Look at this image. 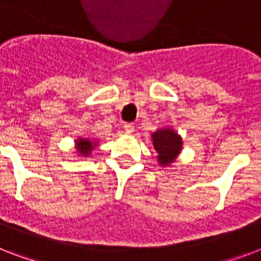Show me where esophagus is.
Wrapping results in <instances>:
<instances>
[{
  "label": "esophagus",
  "mask_w": 261,
  "mask_h": 261,
  "mask_svg": "<svg viewBox=\"0 0 261 261\" xmlns=\"http://www.w3.org/2000/svg\"><path fill=\"white\" fill-rule=\"evenodd\" d=\"M134 130H135L134 123L127 122L126 124H124V131H126L127 134H131V133H134Z\"/></svg>",
  "instance_id": "obj_1"
}]
</instances>
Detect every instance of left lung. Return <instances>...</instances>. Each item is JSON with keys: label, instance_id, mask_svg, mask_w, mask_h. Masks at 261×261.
Listing matches in <instances>:
<instances>
[{"label": "left lung", "instance_id": "8db88e82", "mask_svg": "<svg viewBox=\"0 0 261 261\" xmlns=\"http://www.w3.org/2000/svg\"><path fill=\"white\" fill-rule=\"evenodd\" d=\"M153 138V146L159 153L160 163L163 165H168L174 160L181 149V139L174 131L164 128V130L155 131L151 135Z\"/></svg>", "mask_w": 261, "mask_h": 261}]
</instances>
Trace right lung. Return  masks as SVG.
Here are the masks:
<instances>
[{
    "mask_svg": "<svg viewBox=\"0 0 261 261\" xmlns=\"http://www.w3.org/2000/svg\"><path fill=\"white\" fill-rule=\"evenodd\" d=\"M77 145H79V150L83 153L84 155L89 154V151L92 150V143H90V141H88V139H81L80 138L79 141H77Z\"/></svg>",
    "mask_w": 261,
    "mask_h": 261,
    "instance_id": "right-lung-1",
    "label": "right lung"
}]
</instances>
